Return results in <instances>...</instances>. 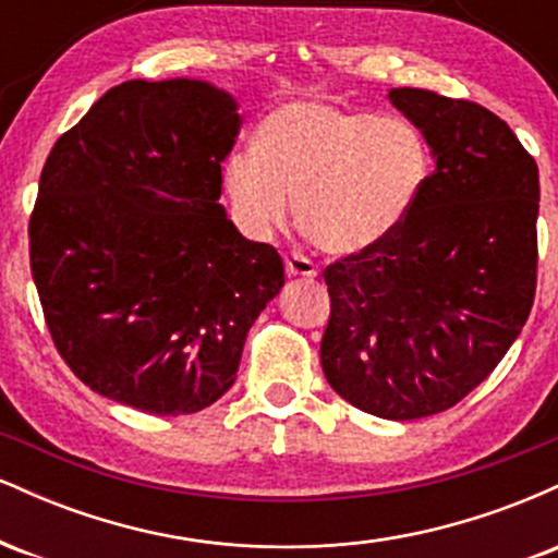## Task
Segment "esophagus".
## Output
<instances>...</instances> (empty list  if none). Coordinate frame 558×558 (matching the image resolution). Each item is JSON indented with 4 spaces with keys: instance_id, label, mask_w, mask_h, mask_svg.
<instances>
[{
    "instance_id": "34e87169",
    "label": "esophagus",
    "mask_w": 558,
    "mask_h": 558,
    "mask_svg": "<svg viewBox=\"0 0 558 558\" xmlns=\"http://www.w3.org/2000/svg\"><path fill=\"white\" fill-rule=\"evenodd\" d=\"M286 272L291 275V278H315L317 265L310 257H304V254L293 252L286 257Z\"/></svg>"
}]
</instances>
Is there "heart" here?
Returning <instances> with one entry per match:
<instances>
[{"label":"heart","mask_w":558,"mask_h":558,"mask_svg":"<svg viewBox=\"0 0 558 558\" xmlns=\"http://www.w3.org/2000/svg\"><path fill=\"white\" fill-rule=\"evenodd\" d=\"M430 175V151L409 120L328 101L275 110L254 151L226 162V191L248 233L286 226L296 196L301 230L338 257L373 252L409 220Z\"/></svg>","instance_id":"1"}]
</instances>
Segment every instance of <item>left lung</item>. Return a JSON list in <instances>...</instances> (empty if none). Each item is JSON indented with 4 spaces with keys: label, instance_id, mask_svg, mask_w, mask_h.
Instances as JSON below:
<instances>
[{
    "label": "left lung",
    "instance_id": "left-lung-1",
    "mask_svg": "<svg viewBox=\"0 0 558 558\" xmlns=\"http://www.w3.org/2000/svg\"><path fill=\"white\" fill-rule=\"evenodd\" d=\"M388 99L435 170L383 246L325 267L319 362L341 399L383 420L446 412L517 341L537 280V165L498 114L425 88Z\"/></svg>",
    "mask_w": 558,
    "mask_h": 558
}]
</instances>
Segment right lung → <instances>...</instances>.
<instances>
[{"label": "right lung", "instance_id": "obj_1", "mask_svg": "<svg viewBox=\"0 0 558 558\" xmlns=\"http://www.w3.org/2000/svg\"><path fill=\"white\" fill-rule=\"evenodd\" d=\"M239 105L204 81H125L57 138L31 213V272L60 356L99 396L194 414L235 383L283 259L222 204Z\"/></svg>", "mask_w": 558, "mask_h": 558}]
</instances>
